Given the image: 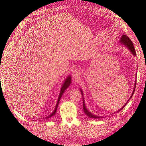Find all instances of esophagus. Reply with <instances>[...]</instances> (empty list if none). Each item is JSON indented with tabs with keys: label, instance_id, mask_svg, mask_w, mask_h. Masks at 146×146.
I'll use <instances>...</instances> for the list:
<instances>
[{
	"label": "esophagus",
	"instance_id": "esophagus-1",
	"mask_svg": "<svg viewBox=\"0 0 146 146\" xmlns=\"http://www.w3.org/2000/svg\"><path fill=\"white\" fill-rule=\"evenodd\" d=\"M80 72L79 71V70L76 69L75 70H74L72 72V78L75 80H78L80 78Z\"/></svg>",
	"mask_w": 146,
	"mask_h": 146
}]
</instances>
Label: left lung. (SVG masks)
<instances>
[{
	"instance_id": "1",
	"label": "left lung",
	"mask_w": 146,
	"mask_h": 146,
	"mask_svg": "<svg viewBox=\"0 0 146 146\" xmlns=\"http://www.w3.org/2000/svg\"><path fill=\"white\" fill-rule=\"evenodd\" d=\"M119 43L121 45H123L124 46H125L126 48H127V49L129 50L130 51L131 53L134 56H135L136 55V52H135V48H134V46H133V43L132 42L131 40L128 38L126 35H123L120 38V39L119 40ZM136 80L135 81V83H134V87H133V92L132 93V95L131 96V97L129 98V100H127V101L126 102V104L124 105V106L122 107L121 108H120L119 110H118L117 112L118 111H120V110H121L122 109H123L124 108V107L126 106V104L127 103V102L129 101L130 99L132 98V96H133V93L134 92H135V87H136ZM80 91H81V95H82L83 96V110H84V113L88 116L89 117H91V118H94V119H101V118H104V117H103V116H98V115H95L92 114L91 112H90L86 108V104H85V102H84V96H83V90H81V89L80 88Z\"/></svg>"
}]
</instances>
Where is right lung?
Masks as SVG:
<instances>
[{"label":"right lung","instance_id":"1","mask_svg":"<svg viewBox=\"0 0 146 146\" xmlns=\"http://www.w3.org/2000/svg\"><path fill=\"white\" fill-rule=\"evenodd\" d=\"M71 75H68V76L67 77V78L65 79V81H64V82H63L62 86L60 92V93H59V97H58V100H57V101L56 106V107H55L54 111L49 115H48L47 117H46L45 119H49L50 117H51L52 116H53L54 115H55V114H56V113L57 111L58 105H59L60 100V98H61V97H62V96L63 95V93L65 92V90L69 86V85L71 84Z\"/></svg>","mask_w":146,"mask_h":146}]
</instances>
